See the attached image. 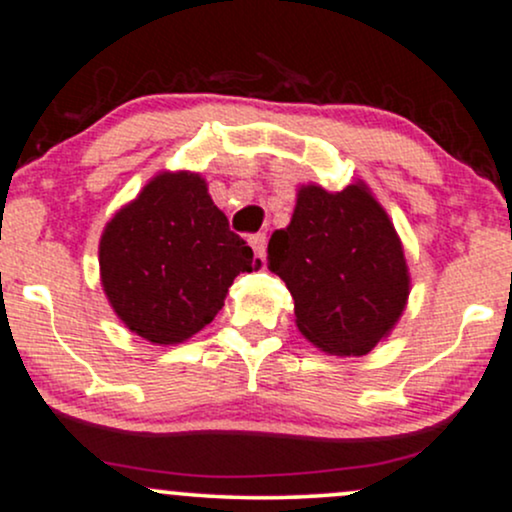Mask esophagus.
<instances>
[{
  "label": "esophagus",
  "instance_id": "esophagus-1",
  "mask_svg": "<svg viewBox=\"0 0 512 512\" xmlns=\"http://www.w3.org/2000/svg\"><path fill=\"white\" fill-rule=\"evenodd\" d=\"M252 250H255V255L260 257V260H264V248H267V236L264 233H252V236L248 238Z\"/></svg>",
  "mask_w": 512,
  "mask_h": 512
}]
</instances>
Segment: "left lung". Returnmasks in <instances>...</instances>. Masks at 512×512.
<instances>
[{"label": "left lung", "mask_w": 512, "mask_h": 512, "mask_svg": "<svg viewBox=\"0 0 512 512\" xmlns=\"http://www.w3.org/2000/svg\"><path fill=\"white\" fill-rule=\"evenodd\" d=\"M267 264L291 291L298 330L327 354H368L409 296L395 226L363 185L337 195L301 187L291 223L269 238Z\"/></svg>", "instance_id": "1"}]
</instances>
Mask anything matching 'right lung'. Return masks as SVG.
<instances>
[{
	"label": "right lung",
	"mask_w": 512,
	"mask_h": 512,
	"mask_svg": "<svg viewBox=\"0 0 512 512\" xmlns=\"http://www.w3.org/2000/svg\"><path fill=\"white\" fill-rule=\"evenodd\" d=\"M260 269L195 173H163L115 214L101 238V279L139 337L178 344L214 320L240 272Z\"/></svg>",
	"instance_id": "add662e5"
}]
</instances>
